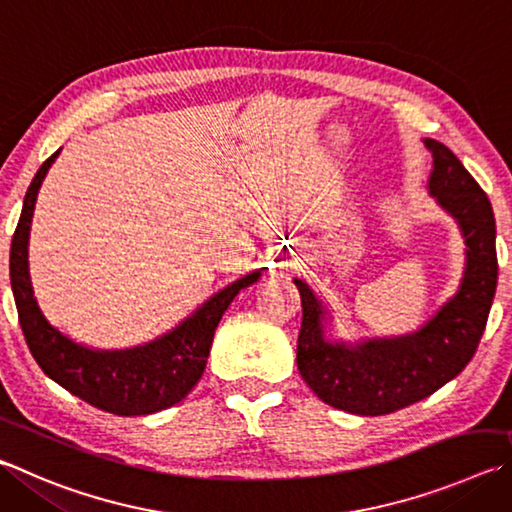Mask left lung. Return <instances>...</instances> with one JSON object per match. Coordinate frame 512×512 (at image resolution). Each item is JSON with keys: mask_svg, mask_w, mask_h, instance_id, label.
<instances>
[{"mask_svg": "<svg viewBox=\"0 0 512 512\" xmlns=\"http://www.w3.org/2000/svg\"><path fill=\"white\" fill-rule=\"evenodd\" d=\"M425 145L434 159L430 192L466 237L468 262L459 293L414 336L347 347L324 340L322 304L295 280L302 297L297 369L318 398L342 412L383 416L423 401L466 369L486 329L497 288L495 215L486 192L454 152L432 138Z\"/></svg>", "mask_w": 512, "mask_h": 512, "instance_id": "8db88e82", "label": "left lung"}]
</instances>
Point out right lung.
Returning <instances> with one entry per match:
<instances>
[{"instance_id": "add662e5", "label": "right lung", "mask_w": 512, "mask_h": 512, "mask_svg": "<svg viewBox=\"0 0 512 512\" xmlns=\"http://www.w3.org/2000/svg\"><path fill=\"white\" fill-rule=\"evenodd\" d=\"M58 154H51L33 176L11 241V286L26 345L46 376L98 410L118 416L161 412L179 403L199 383L221 315L241 288L259 280L262 271L226 286L181 327L145 347L94 351L76 345L46 322L29 277V230L37 190Z\"/></svg>"}]
</instances>
